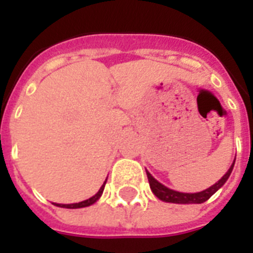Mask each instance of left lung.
I'll return each mask as SVG.
<instances>
[{"label": "left lung", "instance_id": "8db88e82", "mask_svg": "<svg viewBox=\"0 0 253 253\" xmlns=\"http://www.w3.org/2000/svg\"><path fill=\"white\" fill-rule=\"evenodd\" d=\"M234 164H235V160H234L232 166L227 170V173L218 182H215V184L206 189V190H202V192L198 193H181L176 192V190H172V189L167 188L166 185L160 184L156 178L151 176V173L148 170H146V172L147 177H148V182H150L151 190H152L155 196L158 197L159 200L164 201V202H170V204H204L205 201H208L218 189L223 186V184L227 181L230 174H231Z\"/></svg>", "mask_w": 253, "mask_h": 253}]
</instances>
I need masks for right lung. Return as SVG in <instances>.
<instances>
[{"label": "right lung", "instance_id": "obj_1", "mask_svg": "<svg viewBox=\"0 0 253 253\" xmlns=\"http://www.w3.org/2000/svg\"><path fill=\"white\" fill-rule=\"evenodd\" d=\"M105 184H106V181L103 182V185L101 186V189H99L98 192H97V194L91 197V198H89V200L83 201V202H79V204H71V205L55 204V205H56V206H59V208H65V209H80V208H86V206H90V205H93L94 202H97V201H98V198L101 197V194H102L103 189H105Z\"/></svg>", "mask_w": 253, "mask_h": 253}]
</instances>
